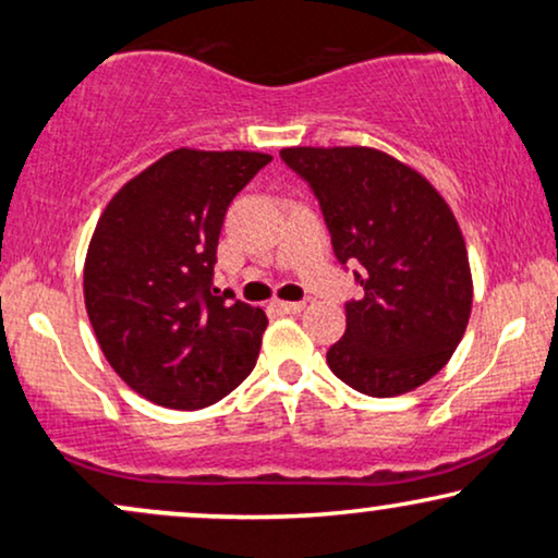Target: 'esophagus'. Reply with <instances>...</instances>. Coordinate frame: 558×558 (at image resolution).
I'll use <instances>...</instances> for the list:
<instances>
[{"label":"esophagus","instance_id":"obj_1","mask_svg":"<svg viewBox=\"0 0 558 558\" xmlns=\"http://www.w3.org/2000/svg\"><path fill=\"white\" fill-rule=\"evenodd\" d=\"M272 306L280 315H299L304 310V301H272Z\"/></svg>","mask_w":558,"mask_h":558}]
</instances>
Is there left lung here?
<instances>
[{
  "mask_svg": "<svg viewBox=\"0 0 558 558\" xmlns=\"http://www.w3.org/2000/svg\"><path fill=\"white\" fill-rule=\"evenodd\" d=\"M280 159L310 183L341 265L364 296L345 301L328 367L360 393L420 388L451 360L472 312L464 235L417 170L369 146H291Z\"/></svg>",
  "mask_w": 558,
  "mask_h": 558,
  "instance_id": "left-lung-1",
  "label": "left lung"
}]
</instances>
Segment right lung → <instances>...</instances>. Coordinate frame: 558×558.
Masks as SVG:
<instances>
[{
    "label": "right lung",
    "instance_id": "obj_1",
    "mask_svg": "<svg viewBox=\"0 0 558 558\" xmlns=\"http://www.w3.org/2000/svg\"><path fill=\"white\" fill-rule=\"evenodd\" d=\"M259 151L175 149L101 213L83 296L112 369L144 399L202 409L246 380L267 317L213 283L235 194L270 162Z\"/></svg>",
    "mask_w": 558,
    "mask_h": 558
}]
</instances>
